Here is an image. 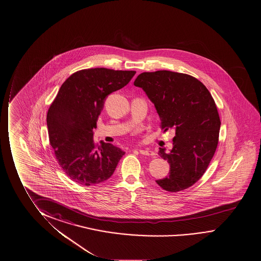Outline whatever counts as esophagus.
<instances>
[{
    "instance_id": "obj_1",
    "label": "esophagus",
    "mask_w": 261,
    "mask_h": 261,
    "mask_svg": "<svg viewBox=\"0 0 261 261\" xmlns=\"http://www.w3.org/2000/svg\"><path fill=\"white\" fill-rule=\"evenodd\" d=\"M139 152L141 155H145V156H153L154 155L153 151L149 150V149H141V148H140Z\"/></svg>"
}]
</instances>
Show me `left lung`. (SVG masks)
I'll list each match as a JSON object with an SVG mask.
<instances>
[{
	"label": "left lung",
	"mask_w": 261,
	"mask_h": 261,
	"mask_svg": "<svg viewBox=\"0 0 261 261\" xmlns=\"http://www.w3.org/2000/svg\"><path fill=\"white\" fill-rule=\"evenodd\" d=\"M134 86L155 105L164 132H175L171 150L160 148L170 171L156 184L168 192L192 187L206 171L218 145L221 121L214 98L198 79L171 71L141 73Z\"/></svg>",
	"instance_id": "8db88e82"
}]
</instances>
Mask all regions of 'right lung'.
I'll list each match as a JSON object with an SVG mask.
<instances>
[{
  "label": "right lung",
  "instance_id": "1",
  "mask_svg": "<svg viewBox=\"0 0 261 261\" xmlns=\"http://www.w3.org/2000/svg\"><path fill=\"white\" fill-rule=\"evenodd\" d=\"M135 71L83 69L63 83L47 114L49 142L71 180L93 186L109 179L125 152L111 143L95 144L93 129L106 97L124 87Z\"/></svg>",
  "mask_w": 261,
  "mask_h": 261
}]
</instances>
